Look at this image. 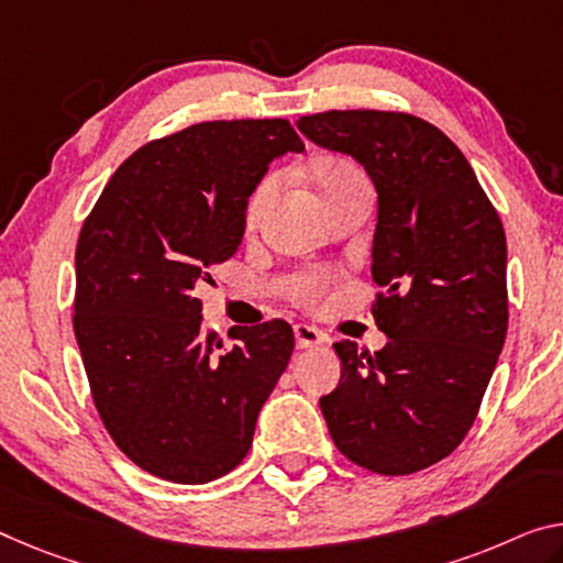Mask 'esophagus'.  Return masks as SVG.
<instances>
[{
	"mask_svg": "<svg viewBox=\"0 0 563 563\" xmlns=\"http://www.w3.org/2000/svg\"><path fill=\"white\" fill-rule=\"evenodd\" d=\"M294 340H297L299 350H309V347H319L324 342V336L319 330L309 324H294Z\"/></svg>",
	"mask_w": 563,
	"mask_h": 563,
	"instance_id": "34e87169",
	"label": "esophagus"
}]
</instances>
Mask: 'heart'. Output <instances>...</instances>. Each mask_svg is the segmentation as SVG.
Returning <instances> with one entry per match:
<instances>
[{
    "label": "heart",
    "instance_id": "heart-1",
    "mask_svg": "<svg viewBox=\"0 0 563 563\" xmlns=\"http://www.w3.org/2000/svg\"><path fill=\"white\" fill-rule=\"evenodd\" d=\"M311 180H314V186H317L319 196H322V201H327V198L336 196L340 191H344L347 186L360 184V180H365V178H362V173L354 168L352 163L332 158V161L319 163L314 173H311ZM274 186H276L274 178H266L256 186V191L252 194V198H249V203H246V221L249 223H254L258 219V213L264 211V206L269 203V198L274 194ZM322 284H324L322 276H305V279L299 282L297 294H299V297H305V299H311L319 289H322Z\"/></svg>",
    "mask_w": 563,
    "mask_h": 563
}]
</instances>
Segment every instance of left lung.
<instances>
[{
	"mask_svg": "<svg viewBox=\"0 0 563 563\" xmlns=\"http://www.w3.org/2000/svg\"><path fill=\"white\" fill-rule=\"evenodd\" d=\"M297 128L352 155L377 191L372 305L387 347L334 342L342 377L319 408L334 445L372 473L408 475L468 435L508 330L506 233L457 145L428 120L330 110Z\"/></svg>",
	"mask_w": 563,
	"mask_h": 563,
	"instance_id": "obj_1",
	"label": "left lung"
}]
</instances>
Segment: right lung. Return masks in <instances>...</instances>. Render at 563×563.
<instances>
[{
	"label": "right lung",
	"mask_w": 563,
	"mask_h": 563,
	"mask_svg": "<svg viewBox=\"0 0 563 563\" xmlns=\"http://www.w3.org/2000/svg\"><path fill=\"white\" fill-rule=\"evenodd\" d=\"M301 151L284 118L196 123L135 151L82 223L75 340L102 426L155 478L194 486L236 468L289 365L284 319L231 327L223 350L196 289L236 254L269 163Z\"/></svg>",
	"instance_id": "1"
}]
</instances>
